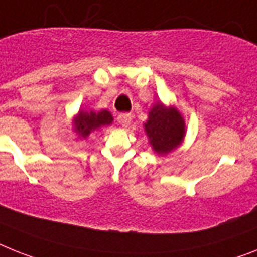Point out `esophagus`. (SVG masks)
I'll return each mask as SVG.
<instances>
[{"instance_id": "1", "label": "esophagus", "mask_w": 257, "mask_h": 257, "mask_svg": "<svg viewBox=\"0 0 257 257\" xmlns=\"http://www.w3.org/2000/svg\"><path fill=\"white\" fill-rule=\"evenodd\" d=\"M117 120L118 124L121 125L122 128H128L129 125H131V121H132V116L129 115V113H120Z\"/></svg>"}]
</instances>
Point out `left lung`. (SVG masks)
I'll return each mask as SVG.
<instances>
[{
	"instance_id": "obj_1",
	"label": "left lung",
	"mask_w": 257,
	"mask_h": 257,
	"mask_svg": "<svg viewBox=\"0 0 257 257\" xmlns=\"http://www.w3.org/2000/svg\"><path fill=\"white\" fill-rule=\"evenodd\" d=\"M153 150L165 155L175 150L184 140L185 122L175 107L155 103L149 111L148 121L144 124Z\"/></svg>"
}]
</instances>
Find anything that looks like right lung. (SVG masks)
Returning a JSON list of instances; mask_svg holds the SVG:
<instances>
[{
    "label": "right lung",
    "instance_id": "1",
    "mask_svg": "<svg viewBox=\"0 0 257 257\" xmlns=\"http://www.w3.org/2000/svg\"><path fill=\"white\" fill-rule=\"evenodd\" d=\"M112 121L113 117L111 112L107 109H102L99 112H87L81 109L74 117V131L81 139H87L90 133L95 132L105 125L112 124Z\"/></svg>",
    "mask_w": 257,
    "mask_h": 257
}]
</instances>
